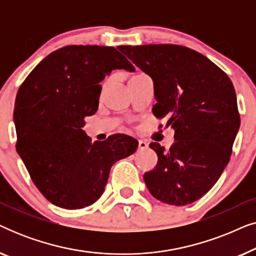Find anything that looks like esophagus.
<instances>
[{
    "label": "esophagus",
    "mask_w": 256,
    "mask_h": 256,
    "mask_svg": "<svg viewBox=\"0 0 256 256\" xmlns=\"http://www.w3.org/2000/svg\"><path fill=\"white\" fill-rule=\"evenodd\" d=\"M148 148V143H146V141H142V140H140L138 141V149L140 150H144Z\"/></svg>",
    "instance_id": "esophagus-1"
}]
</instances>
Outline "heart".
Returning <instances> with one entry per match:
<instances>
[{"instance_id": "heart-1", "label": "heart", "mask_w": 256, "mask_h": 256, "mask_svg": "<svg viewBox=\"0 0 256 256\" xmlns=\"http://www.w3.org/2000/svg\"><path fill=\"white\" fill-rule=\"evenodd\" d=\"M136 76H138V74H136ZM134 76H132V78H134ZM132 78H130V79H132ZM107 84H108V80H104V82L102 84V85H104V86H106V85H107Z\"/></svg>"}]
</instances>
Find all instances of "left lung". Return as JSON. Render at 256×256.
Listing matches in <instances>:
<instances>
[{
  "label": "left lung",
  "instance_id": "8db88e82",
  "mask_svg": "<svg viewBox=\"0 0 256 256\" xmlns=\"http://www.w3.org/2000/svg\"><path fill=\"white\" fill-rule=\"evenodd\" d=\"M152 76L156 118H168L174 142L166 150L152 142L155 169L144 174L150 194L166 204H191L211 190L230 162L240 127L228 76L199 52L182 45L118 48Z\"/></svg>",
  "mask_w": 256,
  "mask_h": 256
}]
</instances>
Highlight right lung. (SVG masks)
I'll list each match as a JSON object with an SVG mask.
<instances>
[{
  "label": "right lung",
  "instance_id": "obj_1",
  "mask_svg": "<svg viewBox=\"0 0 256 256\" xmlns=\"http://www.w3.org/2000/svg\"><path fill=\"white\" fill-rule=\"evenodd\" d=\"M134 66L112 46L68 45L45 57L16 96V149L31 180L48 202L76 210L104 194L112 166L138 142L124 134L90 142L82 130L98 110L100 82L113 70Z\"/></svg>",
  "mask_w": 256,
  "mask_h": 256
}]
</instances>
